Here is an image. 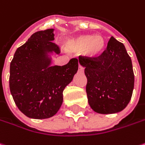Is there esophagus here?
I'll return each mask as SVG.
<instances>
[{"label":"esophagus","instance_id":"esophagus-1","mask_svg":"<svg viewBox=\"0 0 145 145\" xmlns=\"http://www.w3.org/2000/svg\"><path fill=\"white\" fill-rule=\"evenodd\" d=\"M79 71L80 72H84V67L81 66L80 64H79Z\"/></svg>","mask_w":145,"mask_h":145}]
</instances>
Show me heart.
Instances as JSON below:
<instances>
[{
  "instance_id": "obj_1",
  "label": "heart",
  "mask_w": 145,
  "mask_h": 145,
  "mask_svg": "<svg viewBox=\"0 0 145 145\" xmlns=\"http://www.w3.org/2000/svg\"><path fill=\"white\" fill-rule=\"evenodd\" d=\"M66 48L74 52H82L90 57H97L104 52L105 40L98 35H84L67 42Z\"/></svg>"
}]
</instances>
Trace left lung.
<instances>
[{
    "label": "left lung",
    "mask_w": 145,
    "mask_h": 145,
    "mask_svg": "<svg viewBox=\"0 0 145 145\" xmlns=\"http://www.w3.org/2000/svg\"><path fill=\"white\" fill-rule=\"evenodd\" d=\"M88 82L89 105L98 114H114L126 108L134 88V72L130 56L123 43L113 36L101 56H79Z\"/></svg>",
    "instance_id": "obj_1"
}]
</instances>
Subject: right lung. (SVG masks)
Returning <instances> with one entry per match:
<instances>
[{
    "label": "right lung",
    "instance_id": "obj_1",
    "mask_svg": "<svg viewBox=\"0 0 145 145\" xmlns=\"http://www.w3.org/2000/svg\"><path fill=\"white\" fill-rule=\"evenodd\" d=\"M54 29L34 33L18 48L10 62V89L19 110L35 119L53 117L63 101V90L78 71V59L51 66L48 53L60 54Z\"/></svg>",
    "mask_w": 145,
    "mask_h": 145
}]
</instances>
